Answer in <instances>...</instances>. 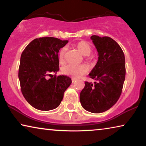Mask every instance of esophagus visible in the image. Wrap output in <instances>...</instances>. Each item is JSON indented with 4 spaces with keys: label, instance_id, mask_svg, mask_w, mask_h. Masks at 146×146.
<instances>
[{
    "label": "esophagus",
    "instance_id": "esophagus-1",
    "mask_svg": "<svg viewBox=\"0 0 146 146\" xmlns=\"http://www.w3.org/2000/svg\"><path fill=\"white\" fill-rule=\"evenodd\" d=\"M76 78H72V82H74L76 80Z\"/></svg>",
    "mask_w": 146,
    "mask_h": 146
}]
</instances>
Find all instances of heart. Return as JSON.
<instances>
[{
	"label": "heart",
	"instance_id": "obj_1",
	"mask_svg": "<svg viewBox=\"0 0 146 146\" xmlns=\"http://www.w3.org/2000/svg\"><path fill=\"white\" fill-rule=\"evenodd\" d=\"M74 46L84 56H89L91 54L92 51V47L90 44L84 40L78 42L74 44ZM66 52V48L64 47L60 50L58 54V59L60 64H63L64 62ZM86 60L88 62H90L92 61V58L90 57H87ZM62 72L66 76H70L74 78H78L86 72L87 68L84 65H67L63 67Z\"/></svg>",
	"mask_w": 146,
	"mask_h": 146
}]
</instances>
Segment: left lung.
I'll return each instance as SVG.
<instances>
[{
    "label": "left lung",
    "mask_w": 146,
    "mask_h": 146,
    "mask_svg": "<svg viewBox=\"0 0 146 146\" xmlns=\"http://www.w3.org/2000/svg\"><path fill=\"white\" fill-rule=\"evenodd\" d=\"M90 38L98 52V60L89 74L94 84L85 82L80 100L92 113H102L113 106L120 96L125 76V56L122 49L108 36L93 35Z\"/></svg>",
    "instance_id": "left-lung-1"
}]
</instances>
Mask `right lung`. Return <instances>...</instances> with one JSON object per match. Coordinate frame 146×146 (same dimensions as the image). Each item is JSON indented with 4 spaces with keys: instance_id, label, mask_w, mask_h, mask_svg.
<instances>
[{
    "instance_id": "right-lung-1",
    "label": "right lung",
    "mask_w": 146,
    "mask_h": 146,
    "mask_svg": "<svg viewBox=\"0 0 146 146\" xmlns=\"http://www.w3.org/2000/svg\"><path fill=\"white\" fill-rule=\"evenodd\" d=\"M68 42L57 38H38L31 42L22 53L19 70L21 92L36 109L56 108L71 84L72 80L67 76L52 75L59 70L58 53ZM48 75L51 78L47 79Z\"/></svg>"
}]
</instances>
